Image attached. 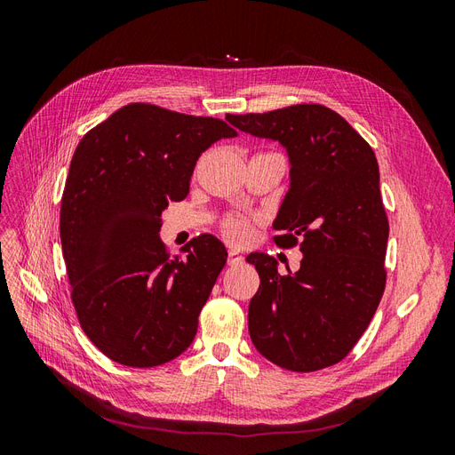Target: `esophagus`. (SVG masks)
<instances>
[{"label": "esophagus", "instance_id": "esophagus-1", "mask_svg": "<svg viewBox=\"0 0 455 455\" xmlns=\"http://www.w3.org/2000/svg\"><path fill=\"white\" fill-rule=\"evenodd\" d=\"M243 254L241 252H237V251H229V254H228V264L231 266V267H235V266H241L243 264Z\"/></svg>", "mask_w": 455, "mask_h": 455}]
</instances>
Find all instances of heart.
<instances>
[{
	"label": "heart",
	"mask_w": 455,
	"mask_h": 455,
	"mask_svg": "<svg viewBox=\"0 0 455 455\" xmlns=\"http://www.w3.org/2000/svg\"><path fill=\"white\" fill-rule=\"evenodd\" d=\"M267 156V154H261ZM222 233L231 243H244L251 235V226L241 216H229L222 222Z\"/></svg>",
	"instance_id": "1"
}]
</instances>
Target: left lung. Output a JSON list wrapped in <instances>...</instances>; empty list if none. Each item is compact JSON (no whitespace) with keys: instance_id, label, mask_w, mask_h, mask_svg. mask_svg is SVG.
Wrapping results in <instances>:
<instances>
[{"instance_id":"1","label":"left lung","mask_w":455,"mask_h":455,"mask_svg":"<svg viewBox=\"0 0 455 455\" xmlns=\"http://www.w3.org/2000/svg\"><path fill=\"white\" fill-rule=\"evenodd\" d=\"M233 127L286 148L291 189L275 218L283 249L299 244V269L252 252L259 275L249 332L267 361L292 371L332 366L351 353L385 291L389 222L374 149L334 109L296 104L231 116Z\"/></svg>"}]
</instances>
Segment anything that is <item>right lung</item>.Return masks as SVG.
<instances>
[{
    "instance_id": "add662e5",
    "label": "right lung",
    "mask_w": 455,
    "mask_h": 455,
    "mask_svg": "<svg viewBox=\"0 0 455 455\" xmlns=\"http://www.w3.org/2000/svg\"><path fill=\"white\" fill-rule=\"evenodd\" d=\"M233 136L222 119L134 102L77 144L60 243L79 324L108 359L151 368L194 341L228 251L204 233L171 258L159 239L161 212L188 196L203 151Z\"/></svg>"
}]
</instances>
